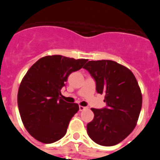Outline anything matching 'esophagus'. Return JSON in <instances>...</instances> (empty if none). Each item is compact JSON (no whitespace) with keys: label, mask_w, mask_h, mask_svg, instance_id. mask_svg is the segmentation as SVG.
Wrapping results in <instances>:
<instances>
[{"label":"esophagus","mask_w":160,"mask_h":160,"mask_svg":"<svg viewBox=\"0 0 160 160\" xmlns=\"http://www.w3.org/2000/svg\"><path fill=\"white\" fill-rule=\"evenodd\" d=\"M87 107H82V106H79V111H84L85 109H87Z\"/></svg>","instance_id":"obj_1"}]
</instances>
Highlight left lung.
Masks as SVG:
<instances>
[{"label":"left lung","instance_id":"obj_1","mask_svg":"<svg viewBox=\"0 0 160 160\" xmlns=\"http://www.w3.org/2000/svg\"><path fill=\"white\" fill-rule=\"evenodd\" d=\"M84 69L94 79L96 90L105 94L107 107L91 108L94 119L87 124L88 135L102 146L122 142L136 126L142 108V94L132 72L111 60L89 61Z\"/></svg>","mask_w":160,"mask_h":160}]
</instances>
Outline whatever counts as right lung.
<instances>
[{
  "instance_id": "obj_1",
  "label": "right lung",
  "mask_w": 160,
  "mask_h": 160,
  "mask_svg": "<svg viewBox=\"0 0 160 160\" xmlns=\"http://www.w3.org/2000/svg\"><path fill=\"white\" fill-rule=\"evenodd\" d=\"M87 61L46 56L32 65L23 78L18 90V109L25 129L37 140L52 143L66 135L79 107L61 99V90L70 73Z\"/></svg>"
}]
</instances>
